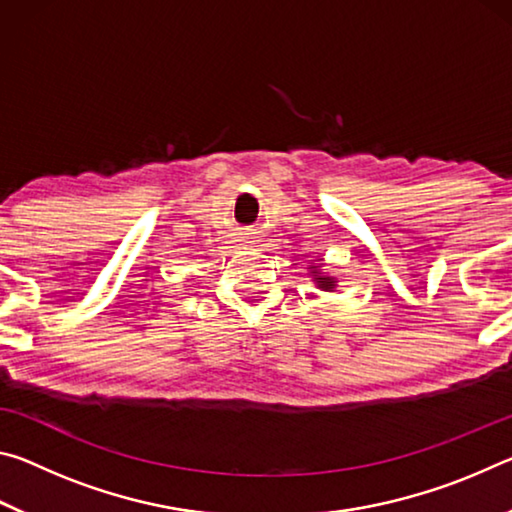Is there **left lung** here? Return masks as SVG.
I'll list each match as a JSON object with an SVG mask.
<instances>
[{
    "instance_id": "8db88e82",
    "label": "left lung",
    "mask_w": 512,
    "mask_h": 512,
    "mask_svg": "<svg viewBox=\"0 0 512 512\" xmlns=\"http://www.w3.org/2000/svg\"><path fill=\"white\" fill-rule=\"evenodd\" d=\"M316 282L320 284V289H325V291L334 289V280H332V277H316Z\"/></svg>"
}]
</instances>
